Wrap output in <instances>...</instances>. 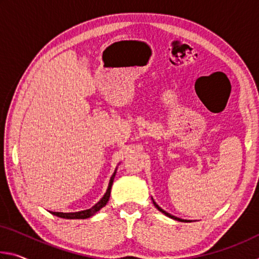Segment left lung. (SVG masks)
Here are the masks:
<instances>
[{
    "mask_svg": "<svg viewBox=\"0 0 259 259\" xmlns=\"http://www.w3.org/2000/svg\"><path fill=\"white\" fill-rule=\"evenodd\" d=\"M153 203H154L155 207H156L157 209H159L161 212H163V213L165 214V216H168V217L172 218V219H176V221H179V222H187V221H184V219H181V218H178V217H175V216H172V214H170V213H168V212H166V211H164V210H163V209H161V208L159 207V205H157V204L154 202V201H153Z\"/></svg>",
    "mask_w": 259,
    "mask_h": 259,
    "instance_id": "left-lung-1",
    "label": "left lung"
}]
</instances>
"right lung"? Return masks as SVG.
Returning a JSON list of instances; mask_svg holds the SVG:
<instances>
[{
	"label": "right lung",
	"mask_w": 259,
	"mask_h": 259,
	"mask_svg": "<svg viewBox=\"0 0 259 259\" xmlns=\"http://www.w3.org/2000/svg\"><path fill=\"white\" fill-rule=\"evenodd\" d=\"M115 174L114 172L111 177V181H109V185L106 193H105V195L103 196L102 199L98 203H96L93 208L90 209H87V210H83V211H78V212H56V211H50L52 214H55L57 217H60V218H66V219H85V218H89L91 216H94V214L99 211L100 209L103 207H105L107 203V201L109 199V195H111V188L113 185V181H114V177H115Z\"/></svg>",
	"instance_id": "right-lung-1"
}]
</instances>
